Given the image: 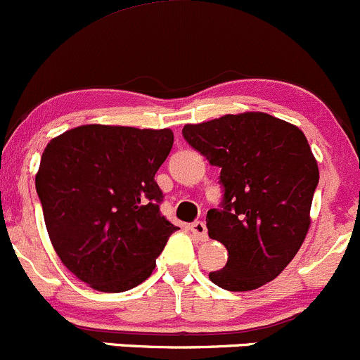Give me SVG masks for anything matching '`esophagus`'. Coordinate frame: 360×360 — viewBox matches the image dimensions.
I'll list each match as a JSON object with an SVG mask.
<instances>
[{
	"label": "esophagus",
	"mask_w": 360,
	"mask_h": 360,
	"mask_svg": "<svg viewBox=\"0 0 360 360\" xmlns=\"http://www.w3.org/2000/svg\"><path fill=\"white\" fill-rule=\"evenodd\" d=\"M188 228H191L192 233L195 235L197 240H200V242H206L207 240V228H206V225H204L202 221H194Z\"/></svg>",
	"instance_id": "1"
}]
</instances>
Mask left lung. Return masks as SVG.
Masks as SVG:
<instances>
[{
  "label": "left lung",
  "instance_id": "left-lung-1",
  "mask_svg": "<svg viewBox=\"0 0 360 360\" xmlns=\"http://www.w3.org/2000/svg\"><path fill=\"white\" fill-rule=\"evenodd\" d=\"M181 134L221 168V210L207 211L206 225L228 261L210 280L230 292L262 287L287 268L311 226L319 169L307 139L261 111L185 125Z\"/></svg>",
  "mask_w": 360,
  "mask_h": 360
}]
</instances>
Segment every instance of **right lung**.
Here are the masks:
<instances>
[{
	"mask_svg": "<svg viewBox=\"0 0 360 360\" xmlns=\"http://www.w3.org/2000/svg\"><path fill=\"white\" fill-rule=\"evenodd\" d=\"M169 129L82 125L42 153L36 191L58 257L89 287L118 293L148 280L175 225L154 175Z\"/></svg>",
	"mask_w": 360,
	"mask_h": 360,
	"instance_id": "add662e5",
	"label": "right lung"
}]
</instances>
